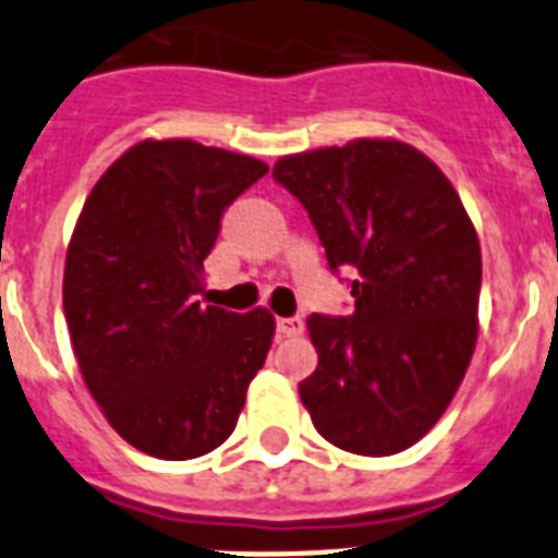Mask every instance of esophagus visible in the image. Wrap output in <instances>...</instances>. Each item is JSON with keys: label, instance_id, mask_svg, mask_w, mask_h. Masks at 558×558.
I'll return each instance as SVG.
<instances>
[{"label": "esophagus", "instance_id": "1", "mask_svg": "<svg viewBox=\"0 0 558 558\" xmlns=\"http://www.w3.org/2000/svg\"><path fill=\"white\" fill-rule=\"evenodd\" d=\"M278 335L283 337L303 335V320L301 317H278Z\"/></svg>", "mask_w": 558, "mask_h": 558}]
</instances>
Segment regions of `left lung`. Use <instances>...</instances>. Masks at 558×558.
<instances>
[{
    "label": "left lung",
    "mask_w": 558,
    "mask_h": 558,
    "mask_svg": "<svg viewBox=\"0 0 558 558\" xmlns=\"http://www.w3.org/2000/svg\"><path fill=\"white\" fill-rule=\"evenodd\" d=\"M271 175L306 207L331 269L354 271V315L306 320L317 368L303 405L343 451H405L446 414L474 357V223L437 163L397 138L294 153Z\"/></svg>",
    "instance_id": "obj_1"
}]
</instances>
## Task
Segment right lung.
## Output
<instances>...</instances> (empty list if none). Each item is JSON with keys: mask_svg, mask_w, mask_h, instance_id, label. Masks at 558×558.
I'll return each mask as SVG.
<instances>
[{"mask_svg": "<svg viewBox=\"0 0 558 558\" xmlns=\"http://www.w3.org/2000/svg\"><path fill=\"white\" fill-rule=\"evenodd\" d=\"M269 172L192 138H147L96 181L64 257L82 377L121 439L158 460L227 442L275 337L269 308L204 306L221 215Z\"/></svg>", "mask_w": 558, "mask_h": 558, "instance_id": "obj_1", "label": "right lung"}]
</instances>
